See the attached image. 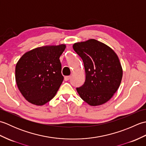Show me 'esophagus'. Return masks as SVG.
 Listing matches in <instances>:
<instances>
[{
    "label": "esophagus",
    "instance_id": "1",
    "mask_svg": "<svg viewBox=\"0 0 146 146\" xmlns=\"http://www.w3.org/2000/svg\"><path fill=\"white\" fill-rule=\"evenodd\" d=\"M70 79V76H64V80H65V81H68V80H69Z\"/></svg>",
    "mask_w": 146,
    "mask_h": 146
}]
</instances>
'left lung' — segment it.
Returning a JSON list of instances; mask_svg holds the SVG:
<instances>
[{"instance_id": "obj_1", "label": "left lung", "mask_w": 146, "mask_h": 146, "mask_svg": "<svg viewBox=\"0 0 146 146\" xmlns=\"http://www.w3.org/2000/svg\"><path fill=\"white\" fill-rule=\"evenodd\" d=\"M73 49L82 58L86 79L76 88L82 100L91 106L106 103L122 81L123 71L117 54L109 46L94 39L76 42Z\"/></svg>"}]
</instances>
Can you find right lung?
Listing matches in <instances>:
<instances>
[{"mask_svg": "<svg viewBox=\"0 0 146 146\" xmlns=\"http://www.w3.org/2000/svg\"><path fill=\"white\" fill-rule=\"evenodd\" d=\"M65 44L45 46L24 53L15 66V81L29 103L43 105L53 98L63 81L60 56Z\"/></svg>", "mask_w": 146, "mask_h": 146, "instance_id": "right-lung-1", "label": "right lung"}]
</instances>
